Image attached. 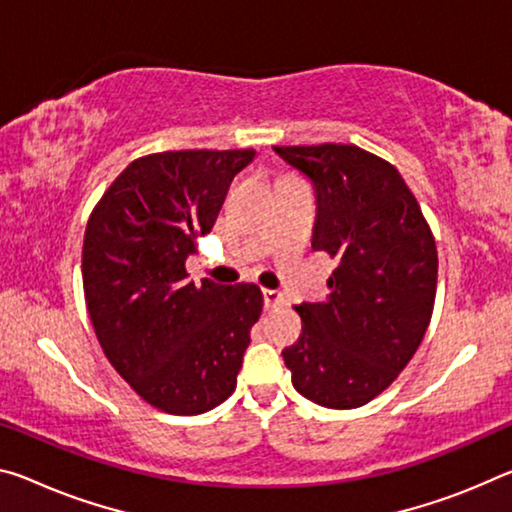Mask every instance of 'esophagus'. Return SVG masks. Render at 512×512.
<instances>
[{
	"label": "esophagus",
	"instance_id": "esophagus-1",
	"mask_svg": "<svg viewBox=\"0 0 512 512\" xmlns=\"http://www.w3.org/2000/svg\"><path fill=\"white\" fill-rule=\"evenodd\" d=\"M262 294H264V307H266V310H273V307L285 305V296H282L280 291H275V289H264Z\"/></svg>",
	"mask_w": 512,
	"mask_h": 512
}]
</instances>
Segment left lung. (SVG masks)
Segmentation results:
<instances>
[{
    "instance_id": "1",
    "label": "left lung",
    "mask_w": 512,
    "mask_h": 512,
    "mask_svg": "<svg viewBox=\"0 0 512 512\" xmlns=\"http://www.w3.org/2000/svg\"><path fill=\"white\" fill-rule=\"evenodd\" d=\"M314 186L312 248L337 259L323 303L296 305L291 383L323 408L351 410L394 383L426 335L437 250L417 198L389 161L358 145L273 148Z\"/></svg>"
}]
</instances>
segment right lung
<instances>
[{
	"mask_svg": "<svg viewBox=\"0 0 512 512\" xmlns=\"http://www.w3.org/2000/svg\"><path fill=\"white\" fill-rule=\"evenodd\" d=\"M255 150L157 152L104 191L84 234L81 278L97 342L129 387L170 415H200L237 387L257 285L189 280L230 182Z\"/></svg>",
	"mask_w": 512,
	"mask_h": 512,
	"instance_id": "add662e5",
	"label": "right lung"
}]
</instances>
